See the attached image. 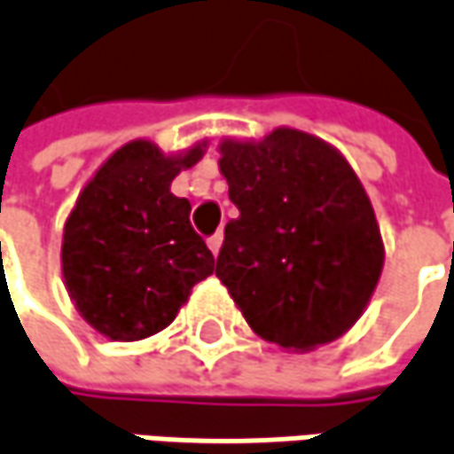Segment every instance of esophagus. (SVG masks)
I'll use <instances>...</instances> for the list:
<instances>
[{"label": "esophagus", "mask_w": 454, "mask_h": 454, "mask_svg": "<svg viewBox=\"0 0 454 454\" xmlns=\"http://www.w3.org/2000/svg\"><path fill=\"white\" fill-rule=\"evenodd\" d=\"M222 239H224V235H222V232H216V235H212V238L207 239V245H209V250H212V253H219V247H222Z\"/></svg>", "instance_id": "esophagus-1"}]
</instances>
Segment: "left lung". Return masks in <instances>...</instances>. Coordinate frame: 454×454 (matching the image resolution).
<instances>
[{
  "label": "left lung",
  "mask_w": 454,
  "mask_h": 454,
  "mask_svg": "<svg viewBox=\"0 0 454 454\" xmlns=\"http://www.w3.org/2000/svg\"><path fill=\"white\" fill-rule=\"evenodd\" d=\"M219 153L239 216L224 227L216 278L262 340L288 350L337 340L383 268L373 207L350 163L288 127L261 143L224 140Z\"/></svg>",
  "instance_id": "left-lung-1"
}]
</instances>
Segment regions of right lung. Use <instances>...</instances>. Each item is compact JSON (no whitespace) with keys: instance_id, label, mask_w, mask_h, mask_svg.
Segmentation results:
<instances>
[{"instance_id":"add662e5","label":"right lung","mask_w":454,"mask_h":454,"mask_svg":"<svg viewBox=\"0 0 454 454\" xmlns=\"http://www.w3.org/2000/svg\"><path fill=\"white\" fill-rule=\"evenodd\" d=\"M201 145L166 158L148 140L120 148L81 192L63 230V278L81 317L109 340L135 342L166 329L192 288L215 273L193 232L192 204L170 193Z\"/></svg>"}]
</instances>
